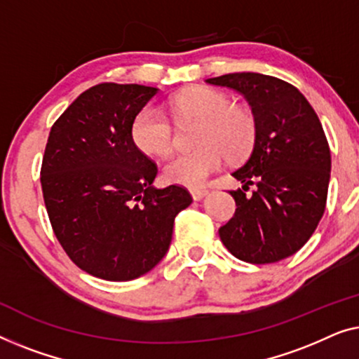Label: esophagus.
I'll list each match as a JSON object with an SVG mask.
<instances>
[{"label":"esophagus","mask_w":359,"mask_h":359,"mask_svg":"<svg viewBox=\"0 0 359 359\" xmlns=\"http://www.w3.org/2000/svg\"><path fill=\"white\" fill-rule=\"evenodd\" d=\"M190 195H191V198L198 201V200L205 198V196L208 195V190H206V189H190Z\"/></svg>","instance_id":"obj_1"}]
</instances>
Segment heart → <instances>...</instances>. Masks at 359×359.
Here are the masks:
<instances>
[{
    "mask_svg": "<svg viewBox=\"0 0 359 359\" xmlns=\"http://www.w3.org/2000/svg\"><path fill=\"white\" fill-rule=\"evenodd\" d=\"M177 120L196 118L200 127L195 136L198 148L174 156L164 165L165 179L185 187L203 185L211 174L224 164L247 159L255 148L259 125L255 115L244 105L231 104L228 94L218 89L195 86L169 99ZM131 140L141 153L168 156L174 146V127L168 115L149 104L138 110L130 127Z\"/></svg>",
    "mask_w": 359,
    "mask_h": 359,
    "instance_id": "heart-1",
    "label": "heart"
}]
</instances>
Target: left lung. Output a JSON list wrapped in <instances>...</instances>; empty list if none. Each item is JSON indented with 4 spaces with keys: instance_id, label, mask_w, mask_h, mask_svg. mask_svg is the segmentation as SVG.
Listing matches in <instances>:
<instances>
[{
    "instance_id": "8db88e82",
    "label": "left lung",
    "mask_w": 359,
    "mask_h": 359,
    "mask_svg": "<svg viewBox=\"0 0 359 359\" xmlns=\"http://www.w3.org/2000/svg\"><path fill=\"white\" fill-rule=\"evenodd\" d=\"M206 83L244 95L259 125L250 158L232 177L257 190H232L236 213L219 228L232 255L273 264L309 241L325 211L330 148L314 109L294 86L260 73H231Z\"/></svg>"
}]
</instances>
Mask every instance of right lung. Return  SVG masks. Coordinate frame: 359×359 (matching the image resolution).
<instances>
[{
    "label": "right lung",
    "mask_w": 359,
    "mask_h": 359,
    "mask_svg": "<svg viewBox=\"0 0 359 359\" xmlns=\"http://www.w3.org/2000/svg\"><path fill=\"white\" fill-rule=\"evenodd\" d=\"M158 90L93 86L50 130L40 170L50 223L69 259L97 278L128 281L154 269L191 203L184 187H153L158 165L131 140L135 115Z\"/></svg>",
    "instance_id": "right-lung-1"
}]
</instances>
